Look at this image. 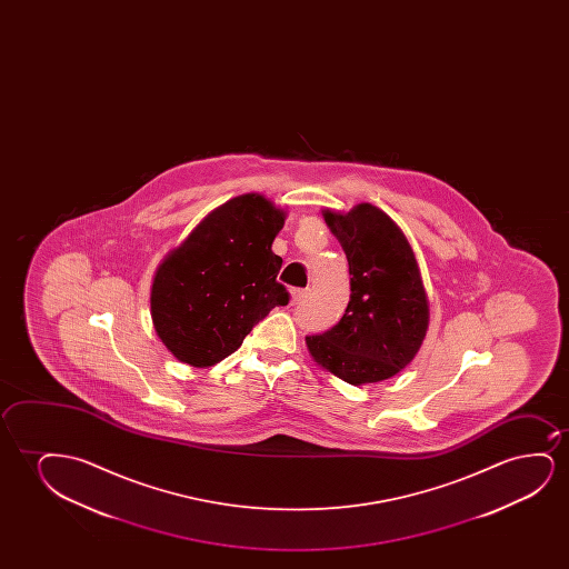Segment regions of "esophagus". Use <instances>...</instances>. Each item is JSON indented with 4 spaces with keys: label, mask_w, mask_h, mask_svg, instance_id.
I'll list each match as a JSON object with an SVG mask.
<instances>
[{
    "label": "esophagus",
    "mask_w": 569,
    "mask_h": 569,
    "mask_svg": "<svg viewBox=\"0 0 569 569\" xmlns=\"http://www.w3.org/2000/svg\"><path fill=\"white\" fill-rule=\"evenodd\" d=\"M307 296H309V289H291V303H303Z\"/></svg>",
    "instance_id": "esophagus-1"
}]
</instances>
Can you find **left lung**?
I'll return each mask as SVG.
<instances>
[{"label": "left lung", "instance_id": "8db88e82", "mask_svg": "<svg viewBox=\"0 0 569 569\" xmlns=\"http://www.w3.org/2000/svg\"><path fill=\"white\" fill-rule=\"evenodd\" d=\"M350 264V303L322 335L307 336L311 358L353 387L400 373L428 332L420 268L402 229L371 203L322 210Z\"/></svg>", "mask_w": 569, "mask_h": 569}]
</instances>
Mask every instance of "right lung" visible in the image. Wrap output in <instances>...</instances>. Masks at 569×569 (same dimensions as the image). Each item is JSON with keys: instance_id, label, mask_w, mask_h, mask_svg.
<instances>
[{"instance_id": "1", "label": "right lung", "mask_w": 569, "mask_h": 569, "mask_svg": "<svg viewBox=\"0 0 569 569\" xmlns=\"http://www.w3.org/2000/svg\"><path fill=\"white\" fill-rule=\"evenodd\" d=\"M286 211L262 194L237 196L198 223L157 268L151 319L164 348L192 367L239 350L273 307L288 305L272 242Z\"/></svg>"}]
</instances>
